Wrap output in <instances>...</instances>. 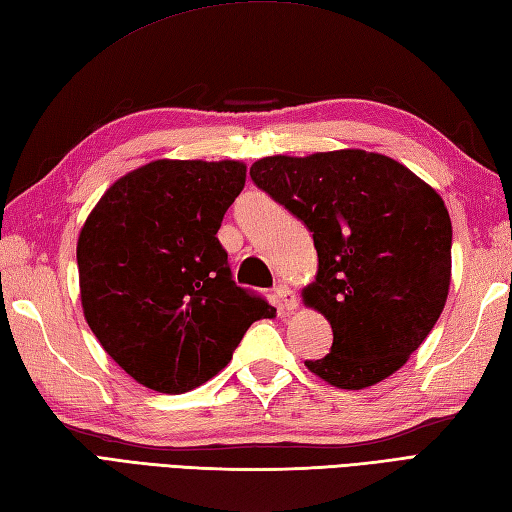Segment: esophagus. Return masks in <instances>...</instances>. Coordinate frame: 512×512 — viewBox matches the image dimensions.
<instances>
[{
	"label": "esophagus",
	"mask_w": 512,
	"mask_h": 512,
	"mask_svg": "<svg viewBox=\"0 0 512 512\" xmlns=\"http://www.w3.org/2000/svg\"><path fill=\"white\" fill-rule=\"evenodd\" d=\"M275 299H277V306L281 310H295L297 308L295 292H292L286 284H277L275 286Z\"/></svg>",
	"instance_id": "obj_1"
}]
</instances>
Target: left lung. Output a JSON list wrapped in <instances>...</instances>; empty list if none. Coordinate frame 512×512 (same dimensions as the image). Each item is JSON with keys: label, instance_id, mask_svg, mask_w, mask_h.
I'll return each instance as SVG.
<instances>
[{"label": "left lung", "instance_id": "left-lung-1", "mask_svg": "<svg viewBox=\"0 0 512 512\" xmlns=\"http://www.w3.org/2000/svg\"><path fill=\"white\" fill-rule=\"evenodd\" d=\"M250 178L308 226L319 255L306 306L332 325L308 369L341 389L376 385L407 363L440 319L451 281V220L400 162L361 149L270 156Z\"/></svg>", "mask_w": 512, "mask_h": 512}]
</instances>
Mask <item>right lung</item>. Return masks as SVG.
Segmentation results:
<instances>
[{
	"label": "right lung",
	"mask_w": 512,
	"mask_h": 512,
	"mask_svg": "<svg viewBox=\"0 0 512 512\" xmlns=\"http://www.w3.org/2000/svg\"><path fill=\"white\" fill-rule=\"evenodd\" d=\"M242 162L156 160L114 182L76 246L83 312L140 385L182 394L231 361L275 308L233 281L220 231L244 189Z\"/></svg>",
	"instance_id": "1"
}]
</instances>
